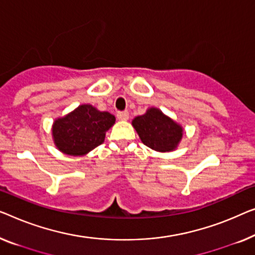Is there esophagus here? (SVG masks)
<instances>
[{"mask_svg":"<svg viewBox=\"0 0 255 255\" xmlns=\"http://www.w3.org/2000/svg\"><path fill=\"white\" fill-rule=\"evenodd\" d=\"M117 119L120 121H128V112L124 110V112H119L117 113Z\"/></svg>","mask_w":255,"mask_h":255,"instance_id":"esophagus-1","label":"esophagus"}]
</instances>
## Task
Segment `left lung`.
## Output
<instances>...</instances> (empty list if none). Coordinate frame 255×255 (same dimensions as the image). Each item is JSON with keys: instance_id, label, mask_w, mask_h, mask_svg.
Returning a JSON list of instances; mask_svg holds the SVG:
<instances>
[{"instance_id": "1", "label": "left lung", "mask_w": 255, "mask_h": 255, "mask_svg": "<svg viewBox=\"0 0 255 255\" xmlns=\"http://www.w3.org/2000/svg\"><path fill=\"white\" fill-rule=\"evenodd\" d=\"M141 141L157 152L175 149L183 136V128L156 108L132 121Z\"/></svg>"}]
</instances>
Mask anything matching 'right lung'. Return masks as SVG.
I'll return each mask as SVG.
<instances>
[{
  "label": "right lung",
  "mask_w": 255,
  "mask_h": 255,
  "mask_svg": "<svg viewBox=\"0 0 255 255\" xmlns=\"http://www.w3.org/2000/svg\"><path fill=\"white\" fill-rule=\"evenodd\" d=\"M115 123V116L99 112L91 105L79 106L53 125L57 148L68 155H84L105 141L106 132Z\"/></svg>",
  "instance_id": "add662e5"
}]
</instances>
